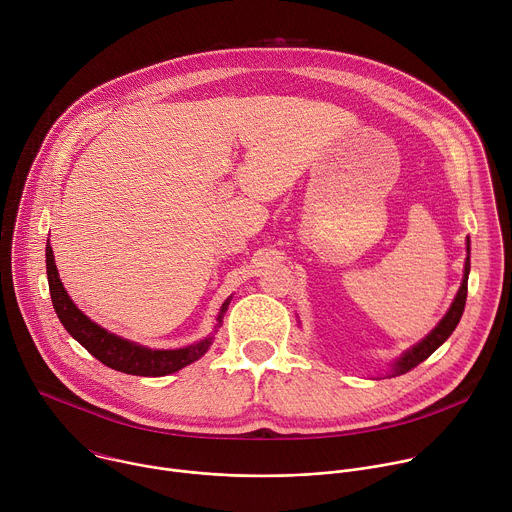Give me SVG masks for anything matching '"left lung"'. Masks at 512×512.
<instances>
[{
	"instance_id": "8db88e82",
	"label": "left lung",
	"mask_w": 512,
	"mask_h": 512,
	"mask_svg": "<svg viewBox=\"0 0 512 512\" xmlns=\"http://www.w3.org/2000/svg\"><path fill=\"white\" fill-rule=\"evenodd\" d=\"M468 273H470V241H468V257H466V263H464V279H462V285L458 289V294H456L448 314L440 320V324H437L421 342L411 346L407 352H403L393 362V371H391L393 377L405 375L411 369H415L419 362H423L427 356H431L437 348H440L452 336V332L456 330V326H458V322H460V318L464 314L466 296H468Z\"/></svg>"
}]
</instances>
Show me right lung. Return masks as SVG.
Here are the masks:
<instances>
[{
  "label": "right lung",
  "instance_id": "add662e5",
  "mask_svg": "<svg viewBox=\"0 0 512 512\" xmlns=\"http://www.w3.org/2000/svg\"><path fill=\"white\" fill-rule=\"evenodd\" d=\"M46 273H48L52 306L60 324L81 346H85L97 360H101L105 367L113 371H119L125 375H137V377H164L188 367L190 362L198 360L212 344V336H206L204 340L184 348L154 350L107 332L105 328L95 324L89 316H85L66 294V289L58 277L50 241L46 245ZM229 302L231 298L225 300L221 312H218L214 332L216 328L223 326V318L229 308Z\"/></svg>",
  "mask_w": 512,
  "mask_h": 512
}]
</instances>
